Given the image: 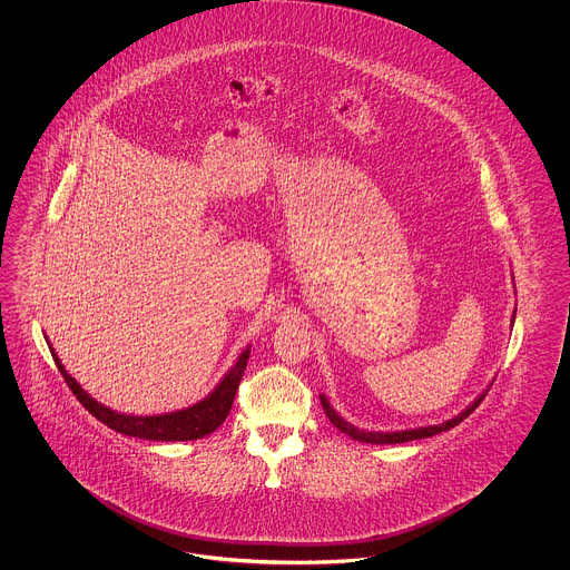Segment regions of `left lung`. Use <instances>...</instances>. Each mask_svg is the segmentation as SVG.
Listing matches in <instances>:
<instances>
[{
  "label": "left lung",
  "instance_id": "obj_1",
  "mask_svg": "<svg viewBox=\"0 0 570 570\" xmlns=\"http://www.w3.org/2000/svg\"><path fill=\"white\" fill-rule=\"evenodd\" d=\"M513 321H515V314H513ZM485 395H488V391H485V393H481V395H479L470 406L465 407V410H461L458 416H453V419H449V421H444V423H440V425H428V428L404 430V432H365V430H358V428L351 425L348 421H344V419L333 410V406L326 402L325 395H321V402H323V410H325L328 421H331V423H333L342 434L351 435L353 440L367 442V444H400V442L421 440V438H430V435L449 432L451 428L460 425L461 421H463L465 416H470V414L476 410V406L485 400Z\"/></svg>",
  "mask_w": 570,
  "mask_h": 570
}]
</instances>
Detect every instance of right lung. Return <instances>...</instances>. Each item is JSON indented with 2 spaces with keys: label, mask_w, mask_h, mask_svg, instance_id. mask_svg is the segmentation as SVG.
<instances>
[{
  "label": "right lung",
  "mask_w": 570,
  "mask_h": 570,
  "mask_svg": "<svg viewBox=\"0 0 570 570\" xmlns=\"http://www.w3.org/2000/svg\"><path fill=\"white\" fill-rule=\"evenodd\" d=\"M51 353H53L55 363H57L61 376L68 382V386L72 389L77 400L81 402L85 410H89L100 423H105L112 432L135 435L142 440H156V442H184V440L205 438V435L216 432L217 428L226 421L230 406L235 402V395H237V386L244 376L245 365L249 358V346L239 354L235 365L226 372V376L219 380V384L205 400H200L194 406L184 407V410L154 414V416L124 414V412L110 410L105 404L96 402L87 391H82L81 384L66 372V367L57 358L53 348H51Z\"/></svg>",
  "instance_id": "right-lung-1"
}]
</instances>
